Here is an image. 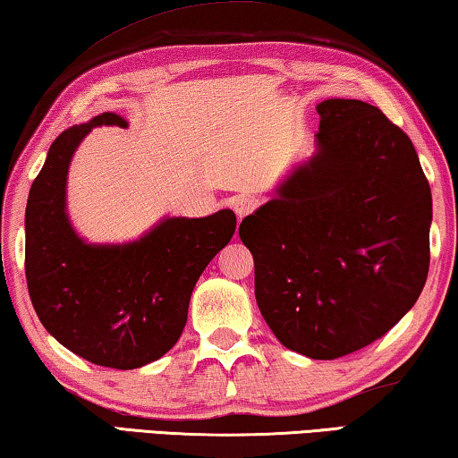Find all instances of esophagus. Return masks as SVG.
Returning a JSON list of instances; mask_svg holds the SVG:
<instances>
[{"label":"esophagus","instance_id":"obj_1","mask_svg":"<svg viewBox=\"0 0 458 458\" xmlns=\"http://www.w3.org/2000/svg\"><path fill=\"white\" fill-rule=\"evenodd\" d=\"M255 209H257V201L250 199V197H241V199H236V203H234V211H236V216L241 217V220L244 216L252 214Z\"/></svg>","mask_w":458,"mask_h":458}]
</instances>
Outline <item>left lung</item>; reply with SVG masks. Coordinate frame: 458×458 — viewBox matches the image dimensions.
Segmentation results:
<instances>
[{"label": "left lung", "mask_w": 458, "mask_h": 458, "mask_svg": "<svg viewBox=\"0 0 458 458\" xmlns=\"http://www.w3.org/2000/svg\"><path fill=\"white\" fill-rule=\"evenodd\" d=\"M317 113V154L238 234L273 335L335 360L380 339L420 298L432 193L411 140L378 106L329 98Z\"/></svg>", "instance_id": "left-lung-1"}]
</instances>
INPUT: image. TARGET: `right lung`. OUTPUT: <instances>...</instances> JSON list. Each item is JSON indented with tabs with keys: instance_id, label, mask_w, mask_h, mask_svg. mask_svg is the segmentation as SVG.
Returning <instances> with one entry per match:
<instances>
[{
	"instance_id": "add662e5",
	"label": "right lung",
	"mask_w": 458,
	"mask_h": 458,
	"mask_svg": "<svg viewBox=\"0 0 458 458\" xmlns=\"http://www.w3.org/2000/svg\"><path fill=\"white\" fill-rule=\"evenodd\" d=\"M98 125L127 127L114 113L65 129L51 143L26 206V284L40 323L97 366L131 370L179 341L189 300L208 263L230 242L234 211L166 217L140 241L88 244L65 214V182L80 141Z\"/></svg>"
}]
</instances>
